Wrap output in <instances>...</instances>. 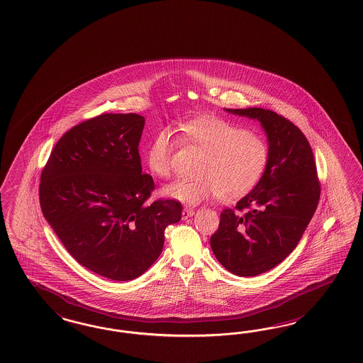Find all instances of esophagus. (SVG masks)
<instances>
[{"label":"esophagus","mask_w":363,"mask_h":363,"mask_svg":"<svg viewBox=\"0 0 363 363\" xmlns=\"http://www.w3.org/2000/svg\"><path fill=\"white\" fill-rule=\"evenodd\" d=\"M194 215H195V210L194 208H184L183 212H182V218L183 219H188V218H191Z\"/></svg>","instance_id":"34e87169"}]
</instances>
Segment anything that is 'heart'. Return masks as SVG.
Listing matches in <instances>:
<instances>
[{
  "label": "heart",
  "mask_w": 363,
  "mask_h": 363,
  "mask_svg": "<svg viewBox=\"0 0 363 363\" xmlns=\"http://www.w3.org/2000/svg\"><path fill=\"white\" fill-rule=\"evenodd\" d=\"M179 138L204 152L195 179L176 180L164 187L167 198L196 206L219 196L234 201L250 194L264 175L269 164V144L257 132L245 130L216 116H200L177 127ZM172 136L168 129L155 133L145 162L156 177L171 175Z\"/></svg>",
  "instance_id": "1"
}]
</instances>
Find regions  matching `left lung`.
I'll use <instances>...</instances> for the list:
<instances>
[{"label":"left lung","mask_w":363,"mask_h":363,"mask_svg":"<svg viewBox=\"0 0 363 363\" xmlns=\"http://www.w3.org/2000/svg\"><path fill=\"white\" fill-rule=\"evenodd\" d=\"M225 111L260 121L269 159L257 187L222 211L211 248L230 272L255 277L293 252L314 216L320 183L310 143L290 120L263 108Z\"/></svg>","instance_id":"left-lung-1"}]
</instances>
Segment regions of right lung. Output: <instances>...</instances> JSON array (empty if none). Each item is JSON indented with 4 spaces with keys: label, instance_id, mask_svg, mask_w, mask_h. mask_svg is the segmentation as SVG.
Returning <instances> with one entry per match:
<instances>
[{
    "label": "right lung",
    "instance_id": "add662e5",
    "mask_svg": "<svg viewBox=\"0 0 363 363\" xmlns=\"http://www.w3.org/2000/svg\"><path fill=\"white\" fill-rule=\"evenodd\" d=\"M144 117L103 113L70 128L41 172L40 206L61 243L85 269L132 281L156 262L165 227L182 219V203L157 199L141 172Z\"/></svg>",
    "mask_w": 363,
    "mask_h": 363
}]
</instances>
